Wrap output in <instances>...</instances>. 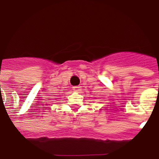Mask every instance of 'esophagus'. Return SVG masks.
<instances>
[{"label":"esophagus","mask_w":159,"mask_h":159,"mask_svg":"<svg viewBox=\"0 0 159 159\" xmlns=\"http://www.w3.org/2000/svg\"><path fill=\"white\" fill-rule=\"evenodd\" d=\"M73 90L74 91H76V92H80L82 89H81V86H73Z\"/></svg>","instance_id":"1"}]
</instances>
